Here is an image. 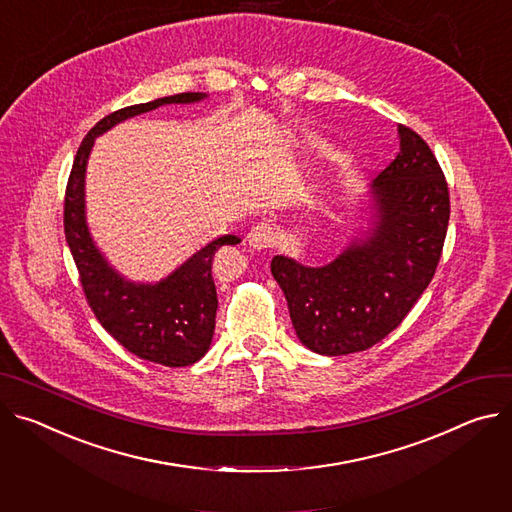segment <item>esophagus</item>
<instances>
[{
    "mask_svg": "<svg viewBox=\"0 0 512 512\" xmlns=\"http://www.w3.org/2000/svg\"><path fill=\"white\" fill-rule=\"evenodd\" d=\"M247 243L253 249H267V247H271L275 243V228L267 220H261V222L253 224L251 230L247 232Z\"/></svg>",
    "mask_w": 512,
    "mask_h": 512,
    "instance_id": "esophagus-1",
    "label": "esophagus"
}]
</instances>
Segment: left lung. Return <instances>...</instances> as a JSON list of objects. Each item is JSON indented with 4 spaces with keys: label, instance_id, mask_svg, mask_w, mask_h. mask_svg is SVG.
Masks as SVG:
<instances>
[{
    "label": "left lung",
    "instance_id": "8db88e82",
    "mask_svg": "<svg viewBox=\"0 0 512 512\" xmlns=\"http://www.w3.org/2000/svg\"><path fill=\"white\" fill-rule=\"evenodd\" d=\"M400 153L376 177L378 220L333 263L271 259L298 339L320 355L365 351L388 337L437 271L447 224L445 173L421 134L400 124Z\"/></svg>",
    "mask_w": 512,
    "mask_h": 512
}]
</instances>
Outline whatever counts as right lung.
Here are the masks:
<instances>
[{
    "mask_svg": "<svg viewBox=\"0 0 512 512\" xmlns=\"http://www.w3.org/2000/svg\"><path fill=\"white\" fill-rule=\"evenodd\" d=\"M202 98V94H177L149 104L128 106L102 118L79 145L65 190V239L89 308L126 351L167 367L192 365L206 355L218 308L212 257L222 245H237L239 239L226 235L212 241L155 286L124 282L108 267L89 239L83 214V177L89 151L98 134L130 116L155 110L163 104H188Z\"/></svg>",
    "mask_w": 512,
    "mask_h": 512,
    "instance_id": "add662e5",
    "label": "right lung"
}]
</instances>
